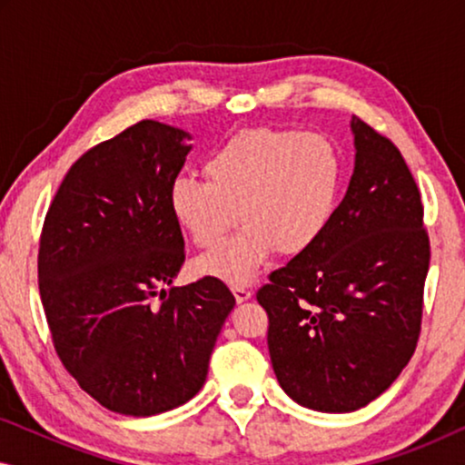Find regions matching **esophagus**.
I'll list each match as a JSON object with an SVG mask.
<instances>
[{"mask_svg": "<svg viewBox=\"0 0 465 465\" xmlns=\"http://www.w3.org/2000/svg\"><path fill=\"white\" fill-rule=\"evenodd\" d=\"M232 294H234V298H237V302H245L247 298L252 296V290L247 288L245 283H237V285H232Z\"/></svg>", "mask_w": 465, "mask_h": 465, "instance_id": "1", "label": "esophagus"}]
</instances>
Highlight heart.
I'll use <instances>...</instances> for the list:
<instances>
[{
	"label": "heart",
	"mask_w": 465,
	"mask_h": 465,
	"mask_svg": "<svg viewBox=\"0 0 465 465\" xmlns=\"http://www.w3.org/2000/svg\"><path fill=\"white\" fill-rule=\"evenodd\" d=\"M205 180L182 175L169 188V212L196 247H212L239 218L231 239L196 269L231 285L258 275L271 253H301L339 207L345 164L332 139L313 131H243L203 164Z\"/></svg>",
	"instance_id": "heart-1"
}]
</instances>
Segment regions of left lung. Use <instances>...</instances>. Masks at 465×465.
<instances>
[{
  "label": "left lung",
  "instance_id": "obj_1",
  "mask_svg": "<svg viewBox=\"0 0 465 465\" xmlns=\"http://www.w3.org/2000/svg\"><path fill=\"white\" fill-rule=\"evenodd\" d=\"M351 131L355 169L332 222L256 294L279 385L323 412L361 409L409 364L431 256L421 194L396 143L355 116Z\"/></svg>",
  "mask_w": 465,
  "mask_h": 465
}]
</instances>
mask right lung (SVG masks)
<instances>
[{"label": "right lung", "mask_w": 465, "mask_h": 465, "mask_svg": "<svg viewBox=\"0 0 465 465\" xmlns=\"http://www.w3.org/2000/svg\"><path fill=\"white\" fill-rule=\"evenodd\" d=\"M188 133L142 120L84 152L44 218L37 283L54 351L101 406L150 417L205 383L234 307L220 279L173 288L186 252L169 188Z\"/></svg>", "instance_id": "1"}]
</instances>
